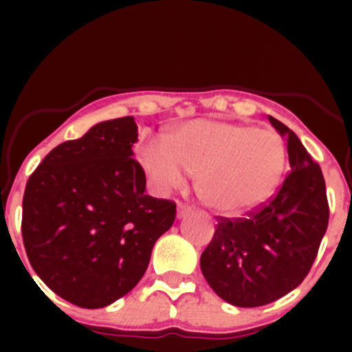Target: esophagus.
Returning <instances> with one entry per match:
<instances>
[{"instance_id":"obj_1","label":"esophagus","mask_w":352,"mask_h":352,"mask_svg":"<svg viewBox=\"0 0 352 352\" xmlns=\"http://www.w3.org/2000/svg\"><path fill=\"white\" fill-rule=\"evenodd\" d=\"M190 211H192L190 206L184 204V202H179V208H177V216H179V218H186Z\"/></svg>"}]
</instances>
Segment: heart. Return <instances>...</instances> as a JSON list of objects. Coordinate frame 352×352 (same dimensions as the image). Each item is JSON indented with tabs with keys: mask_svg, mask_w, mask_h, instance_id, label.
<instances>
[{
	"mask_svg": "<svg viewBox=\"0 0 352 352\" xmlns=\"http://www.w3.org/2000/svg\"><path fill=\"white\" fill-rule=\"evenodd\" d=\"M148 179L160 192L184 186V172L196 175V190L219 214H242L274 194L287 163L279 133L225 120H192L165 136L163 144L140 150Z\"/></svg>",
	"mask_w": 352,
	"mask_h": 352,
	"instance_id": "b5f03b06",
	"label": "heart"
}]
</instances>
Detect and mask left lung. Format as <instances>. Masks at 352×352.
Returning <instances> with one entry per match:
<instances>
[{"label":"left lung","instance_id":"8db88e82","mask_svg":"<svg viewBox=\"0 0 352 352\" xmlns=\"http://www.w3.org/2000/svg\"><path fill=\"white\" fill-rule=\"evenodd\" d=\"M286 138L291 170L274 196L243 218L218 216L201 271L219 298L235 307L272 303L300 286L318 254L329 225L322 168L296 134L269 116Z\"/></svg>","mask_w":352,"mask_h":352}]
</instances>
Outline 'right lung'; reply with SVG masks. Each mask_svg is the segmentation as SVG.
Wrapping results in <instances>:
<instances>
[{"mask_svg": "<svg viewBox=\"0 0 352 352\" xmlns=\"http://www.w3.org/2000/svg\"><path fill=\"white\" fill-rule=\"evenodd\" d=\"M136 141L134 117L105 120L56 146L25 186L28 262L76 307H107L129 293L146 272L155 242L175 221V202L144 194Z\"/></svg>", "mask_w": 352, "mask_h": 352, "instance_id": "add662e5", "label": "right lung"}]
</instances>
